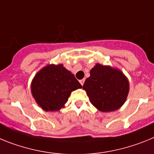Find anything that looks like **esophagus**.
<instances>
[{"instance_id": "obj_1", "label": "esophagus", "mask_w": 154, "mask_h": 154, "mask_svg": "<svg viewBox=\"0 0 154 154\" xmlns=\"http://www.w3.org/2000/svg\"><path fill=\"white\" fill-rule=\"evenodd\" d=\"M80 83H81V85H84V83H85V79H82V80H81V81H80Z\"/></svg>"}]
</instances>
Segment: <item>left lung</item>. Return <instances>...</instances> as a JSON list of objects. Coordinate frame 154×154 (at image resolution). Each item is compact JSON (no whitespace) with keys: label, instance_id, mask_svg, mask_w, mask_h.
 <instances>
[{"label":"left lung","instance_id":"1","mask_svg":"<svg viewBox=\"0 0 154 154\" xmlns=\"http://www.w3.org/2000/svg\"><path fill=\"white\" fill-rule=\"evenodd\" d=\"M91 103L100 112L119 109L125 102L129 91L126 76L118 68L96 63L83 85Z\"/></svg>","mask_w":154,"mask_h":154}]
</instances>
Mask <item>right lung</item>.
Wrapping results in <instances>:
<instances>
[{"mask_svg": "<svg viewBox=\"0 0 154 154\" xmlns=\"http://www.w3.org/2000/svg\"><path fill=\"white\" fill-rule=\"evenodd\" d=\"M82 86L63 64H48L38 70L31 83V92L37 105L45 112L64 108L70 94Z\"/></svg>", "mask_w": 154, "mask_h": 154, "instance_id": "right-lung-1", "label": "right lung"}]
</instances>
